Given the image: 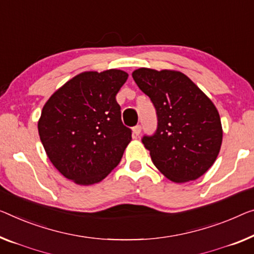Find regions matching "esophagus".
<instances>
[{
	"label": "esophagus",
	"mask_w": 254,
	"mask_h": 254,
	"mask_svg": "<svg viewBox=\"0 0 254 254\" xmlns=\"http://www.w3.org/2000/svg\"><path fill=\"white\" fill-rule=\"evenodd\" d=\"M140 132H141V127L135 126L133 127V135H135V137H138V135L140 134Z\"/></svg>",
	"instance_id": "1"
}]
</instances>
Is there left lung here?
<instances>
[{"label": "left lung", "mask_w": 254, "mask_h": 254, "mask_svg": "<svg viewBox=\"0 0 254 254\" xmlns=\"http://www.w3.org/2000/svg\"><path fill=\"white\" fill-rule=\"evenodd\" d=\"M132 77L156 109V131L142 138L154 165L177 184L203 176L217 160L222 142L213 103L181 71L139 68Z\"/></svg>", "instance_id": "8db88e82"}]
</instances>
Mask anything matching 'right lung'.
Wrapping results in <instances>:
<instances>
[{"instance_id":"right-lung-1","label":"right lung","mask_w":254,"mask_h":254,"mask_svg":"<svg viewBox=\"0 0 254 254\" xmlns=\"http://www.w3.org/2000/svg\"><path fill=\"white\" fill-rule=\"evenodd\" d=\"M127 73L84 71L59 88L45 103L37 123L49 160L77 185L97 184L120 163L131 128L123 126L116 94Z\"/></svg>"}]
</instances>
